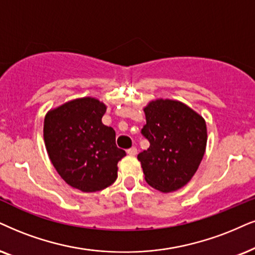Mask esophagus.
Listing matches in <instances>:
<instances>
[{
  "label": "esophagus",
  "mask_w": 255,
  "mask_h": 255,
  "mask_svg": "<svg viewBox=\"0 0 255 255\" xmlns=\"http://www.w3.org/2000/svg\"><path fill=\"white\" fill-rule=\"evenodd\" d=\"M127 153L129 154V155H131V156L136 155V154H137V149H136V147H131V148H129V149L127 150Z\"/></svg>",
  "instance_id": "esophagus-1"
}]
</instances>
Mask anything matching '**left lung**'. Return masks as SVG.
I'll return each instance as SVG.
<instances>
[{
    "label": "left lung",
    "mask_w": 255,
    "mask_h": 255,
    "mask_svg": "<svg viewBox=\"0 0 255 255\" xmlns=\"http://www.w3.org/2000/svg\"><path fill=\"white\" fill-rule=\"evenodd\" d=\"M141 134L149 148L138 153L148 185L173 192L186 185L204 157L207 143L205 120L186 105L172 100L151 101L144 108Z\"/></svg>",
    "instance_id": "obj_1"
}]
</instances>
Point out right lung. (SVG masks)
Instances as JSON below:
<instances>
[{"label": "right lung", "instance_id": "add662e5", "mask_svg": "<svg viewBox=\"0 0 255 255\" xmlns=\"http://www.w3.org/2000/svg\"><path fill=\"white\" fill-rule=\"evenodd\" d=\"M106 106L83 98L46 115L43 126L48 155L61 178L74 188L92 193L118 178V162L126 155L115 143V130L102 124Z\"/></svg>", "mask_w": 255, "mask_h": 255}]
</instances>
